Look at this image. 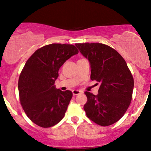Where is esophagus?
<instances>
[{"mask_svg": "<svg viewBox=\"0 0 151 151\" xmlns=\"http://www.w3.org/2000/svg\"><path fill=\"white\" fill-rule=\"evenodd\" d=\"M72 93H73V95H74V96H77V95L82 93V92H81L80 90H72Z\"/></svg>", "mask_w": 151, "mask_h": 151, "instance_id": "esophagus-1", "label": "esophagus"}]
</instances>
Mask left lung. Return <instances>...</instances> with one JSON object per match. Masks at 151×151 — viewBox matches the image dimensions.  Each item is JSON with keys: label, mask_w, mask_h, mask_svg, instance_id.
Masks as SVG:
<instances>
[{"label": "left lung", "mask_w": 151, "mask_h": 151, "mask_svg": "<svg viewBox=\"0 0 151 151\" xmlns=\"http://www.w3.org/2000/svg\"><path fill=\"white\" fill-rule=\"evenodd\" d=\"M76 46L90 62V79L101 84L98 94L85 92L87 116L101 126L118 122L132 101L134 80L125 60L116 50L102 43H77ZM98 85V83H97Z\"/></svg>", "instance_id": "1"}]
</instances>
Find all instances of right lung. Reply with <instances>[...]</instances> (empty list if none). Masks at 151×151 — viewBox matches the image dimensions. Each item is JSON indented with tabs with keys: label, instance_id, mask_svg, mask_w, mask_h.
<instances>
[{
	"label": "right lung",
	"instance_id": "1",
	"mask_svg": "<svg viewBox=\"0 0 151 151\" xmlns=\"http://www.w3.org/2000/svg\"><path fill=\"white\" fill-rule=\"evenodd\" d=\"M78 50L69 44L53 43L36 50L27 61L18 82L20 102L29 119L41 127L58 124L72 98L70 90L55 88L58 70Z\"/></svg>",
	"mask_w": 151,
	"mask_h": 151
}]
</instances>
